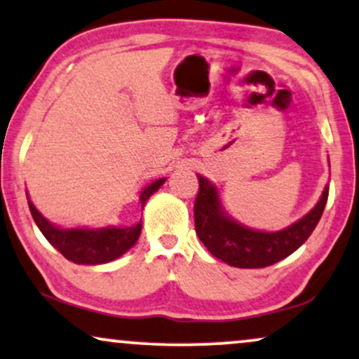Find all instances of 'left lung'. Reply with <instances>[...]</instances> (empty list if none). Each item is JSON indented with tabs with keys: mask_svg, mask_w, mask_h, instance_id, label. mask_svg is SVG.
<instances>
[{
	"mask_svg": "<svg viewBox=\"0 0 359 359\" xmlns=\"http://www.w3.org/2000/svg\"><path fill=\"white\" fill-rule=\"evenodd\" d=\"M198 181L200 189L194 200V228L198 238L211 255L234 268H264L298 250L316 228L330 193L326 187L318 205L290 228L263 233L241 226L228 218L221 210L215 184L203 176H198Z\"/></svg>",
	"mask_w": 359,
	"mask_h": 359,
	"instance_id": "1",
	"label": "left lung"
}]
</instances>
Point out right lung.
<instances>
[{"label": "right lung", "mask_w": 359, "mask_h": 359, "mask_svg": "<svg viewBox=\"0 0 359 359\" xmlns=\"http://www.w3.org/2000/svg\"><path fill=\"white\" fill-rule=\"evenodd\" d=\"M165 183V178L154 181L143 189L140 203L144 206L148 198ZM31 216L39 231L48 241L65 256L78 264H103L125 255L138 241L141 221L131 228H103V229H61L53 224L28 201Z\"/></svg>", "instance_id": "add662e5"}]
</instances>
